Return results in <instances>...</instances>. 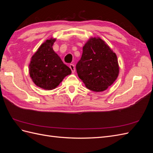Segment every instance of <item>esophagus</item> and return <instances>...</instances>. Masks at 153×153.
<instances>
[{"mask_svg": "<svg viewBox=\"0 0 153 153\" xmlns=\"http://www.w3.org/2000/svg\"><path fill=\"white\" fill-rule=\"evenodd\" d=\"M69 68H70L72 73H74V72L75 71V66H74V64H71L70 65H69Z\"/></svg>", "mask_w": 153, "mask_h": 153, "instance_id": "esophagus-1", "label": "esophagus"}]
</instances>
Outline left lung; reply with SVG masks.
Returning a JSON list of instances; mask_svg holds the SVG:
<instances>
[{
	"instance_id": "obj_1",
	"label": "left lung",
	"mask_w": 153,
	"mask_h": 153,
	"mask_svg": "<svg viewBox=\"0 0 153 153\" xmlns=\"http://www.w3.org/2000/svg\"><path fill=\"white\" fill-rule=\"evenodd\" d=\"M76 69L85 87L94 92L106 90L119 72L116 54L100 38H91L85 44Z\"/></svg>"
}]
</instances>
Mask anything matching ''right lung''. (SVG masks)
<instances>
[{
	"label": "right lung",
	"mask_w": 153,
	"mask_h": 153,
	"mask_svg": "<svg viewBox=\"0 0 153 153\" xmlns=\"http://www.w3.org/2000/svg\"><path fill=\"white\" fill-rule=\"evenodd\" d=\"M55 39H47L31 57L29 74L32 81L39 87L52 90L64 78L71 73V69L64 64L52 46Z\"/></svg>",
	"instance_id": "add662e5"
}]
</instances>
